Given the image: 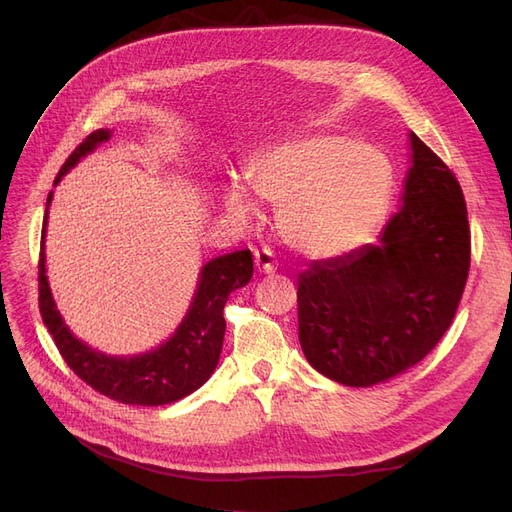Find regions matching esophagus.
Returning <instances> with one entry per match:
<instances>
[{"mask_svg": "<svg viewBox=\"0 0 512 512\" xmlns=\"http://www.w3.org/2000/svg\"><path fill=\"white\" fill-rule=\"evenodd\" d=\"M254 262L258 273H275L277 269V260L275 254L269 250V247H262V250L254 252Z\"/></svg>", "mask_w": 512, "mask_h": 512, "instance_id": "34e87169", "label": "esophagus"}]
</instances>
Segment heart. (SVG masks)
<instances>
[{
	"label": "heart",
	"instance_id": "heart-1",
	"mask_svg": "<svg viewBox=\"0 0 512 512\" xmlns=\"http://www.w3.org/2000/svg\"><path fill=\"white\" fill-rule=\"evenodd\" d=\"M247 185L277 211V228L294 252L314 260L346 256L380 228L393 198V164L374 145L344 134H312L262 151L245 168ZM228 213L254 218L237 183L224 190Z\"/></svg>",
	"mask_w": 512,
	"mask_h": 512
}]
</instances>
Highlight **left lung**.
Wrapping results in <instances>:
<instances>
[{
	"label": "left lung",
	"instance_id": "8db88e82",
	"mask_svg": "<svg viewBox=\"0 0 512 512\" xmlns=\"http://www.w3.org/2000/svg\"><path fill=\"white\" fill-rule=\"evenodd\" d=\"M404 207L378 245L299 275V342L322 376L371 386L410 369L451 327L470 271L466 198L453 170L410 132Z\"/></svg>",
	"mask_w": 512,
	"mask_h": 512
}]
</instances>
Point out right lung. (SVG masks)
I'll return each instance as SVG.
<instances>
[{
	"label": "right lung",
	"mask_w": 512,
	"mask_h": 512,
	"mask_svg": "<svg viewBox=\"0 0 512 512\" xmlns=\"http://www.w3.org/2000/svg\"><path fill=\"white\" fill-rule=\"evenodd\" d=\"M108 130L91 132L85 141L76 147L70 158L59 168L55 183L79 162L85 153L96 145L108 141ZM51 203V194L46 198V207ZM49 215V213H46ZM38 260V307L44 327L49 329L53 342L64 356L68 367L91 389L104 397H111L121 404L132 406H164L194 393L213 374L220 361L226 320L224 305L230 292L245 286L252 280L254 260L250 250L224 254L213 258L200 271V282L196 297L188 316L181 322L177 333L158 350L119 359V356H104L87 348L76 339L61 320L55 309L49 282L44 275V228Z\"/></svg>",
	"instance_id": "obj_1"
}]
</instances>
